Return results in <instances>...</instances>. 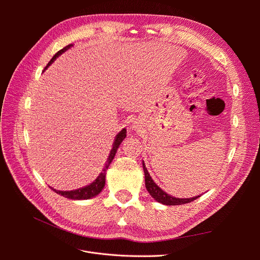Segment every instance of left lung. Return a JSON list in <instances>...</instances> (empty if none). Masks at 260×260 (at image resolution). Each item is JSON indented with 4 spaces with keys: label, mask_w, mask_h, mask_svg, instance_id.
<instances>
[{
    "label": "left lung",
    "mask_w": 260,
    "mask_h": 260,
    "mask_svg": "<svg viewBox=\"0 0 260 260\" xmlns=\"http://www.w3.org/2000/svg\"><path fill=\"white\" fill-rule=\"evenodd\" d=\"M142 165H143V170H144V176H145V187L147 192L151 194V196L156 202L161 203L162 205H168V206L183 205V204L195 201L201 196V195L194 196V198H190V199H179V198H175V196L172 195H169L168 193L162 191L161 188L154 182V180L148 174L144 161H142Z\"/></svg>",
    "instance_id": "1"
}]
</instances>
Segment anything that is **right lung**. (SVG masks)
Instances as JSON below:
<instances>
[{"mask_svg":"<svg viewBox=\"0 0 260 260\" xmlns=\"http://www.w3.org/2000/svg\"><path fill=\"white\" fill-rule=\"evenodd\" d=\"M72 46H73V44H69V45L66 46V48H64V49L60 50L59 52L55 54L53 58L50 60L48 66L45 67V69L48 68L52 64V62L59 56V55H61L62 53L66 52L68 49L72 48ZM125 137H127V130H125V128H123L121 131L118 132V135L115 137V141L113 143V148L111 149V153H109V155H108V158H107L105 166H104L103 170H102L101 174L98 176V178L94 180L92 183H90L89 185H85L83 187L77 188V190H73V191H58V190H55V188H53V191H55L57 194L64 196V198L69 199V200H89V199L94 198V196H96L98 194H100L105 186L106 171L109 167V165H111V162L114 159L118 147H119V145L121 144V142L124 140Z\"/></svg>","mask_w":260,"mask_h":260,"instance_id":"right-lung-1","label":"right lung"}]
</instances>
